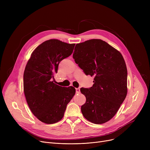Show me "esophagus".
Here are the masks:
<instances>
[{
	"label": "esophagus",
	"mask_w": 150,
	"mask_h": 150,
	"mask_svg": "<svg viewBox=\"0 0 150 150\" xmlns=\"http://www.w3.org/2000/svg\"><path fill=\"white\" fill-rule=\"evenodd\" d=\"M76 93H80V88H76Z\"/></svg>",
	"instance_id": "obj_1"
}]
</instances>
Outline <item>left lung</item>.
<instances>
[{
	"instance_id": "8db88e82",
	"label": "left lung",
	"mask_w": 150,
	"mask_h": 150,
	"mask_svg": "<svg viewBox=\"0 0 150 150\" xmlns=\"http://www.w3.org/2000/svg\"><path fill=\"white\" fill-rule=\"evenodd\" d=\"M73 58L84 74L93 76L92 87L81 88L86 103L81 111L95 124L108 122L127 95V69L120 52L101 39L76 44Z\"/></svg>"
}]
</instances>
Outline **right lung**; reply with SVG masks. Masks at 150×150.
<instances>
[{
  "instance_id": "right-lung-1",
  "label": "right lung",
  "mask_w": 150,
  "mask_h": 150,
  "mask_svg": "<svg viewBox=\"0 0 150 150\" xmlns=\"http://www.w3.org/2000/svg\"><path fill=\"white\" fill-rule=\"evenodd\" d=\"M75 45L49 39L36 47L27 62L23 73V91L31 111L43 123L60 121L75 95L73 86L62 87L53 81L59 62L71 55Z\"/></svg>"
}]
</instances>
